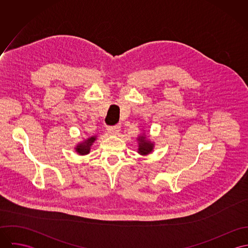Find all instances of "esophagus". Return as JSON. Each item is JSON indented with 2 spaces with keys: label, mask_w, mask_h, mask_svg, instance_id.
<instances>
[{
  "label": "esophagus",
  "mask_w": 248,
  "mask_h": 248,
  "mask_svg": "<svg viewBox=\"0 0 248 248\" xmlns=\"http://www.w3.org/2000/svg\"><path fill=\"white\" fill-rule=\"evenodd\" d=\"M108 133L109 135H117L120 132V125H114L108 127Z\"/></svg>",
  "instance_id": "obj_1"
}]
</instances>
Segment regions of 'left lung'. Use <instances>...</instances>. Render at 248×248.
<instances>
[{"mask_svg": "<svg viewBox=\"0 0 248 248\" xmlns=\"http://www.w3.org/2000/svg\"><path fill=\"white\" fill-rule=\"evenodd\" d=\"M139 153L140 155H148L153 151L154 144L152 142L148 141L144 136H140L139 139Z\"/></svg>", "mask_w": 248, "mask_h": 248, "instance_id": "obj_1", "label": "left lung"}]
</instances>
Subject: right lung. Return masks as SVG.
<instances>
[{"mask_svg":"<svg viewBox=\"0 0 248 248\" xmlns=\"http://www.w3.org/2000/svg\"><path fill=\"white\" fill-rule=\"evenodd\" d=\"M96 140V137H92L88 140H86L85 141L78 144L75 148L76 152L79 154V155H87L90 153V150H91V146L93 145V143L94 142V140Z\"/></svg>","mask_w":248,"mask_h":248,"instance_id":"right-lung-1","label":"right lung"}]
</instances>
